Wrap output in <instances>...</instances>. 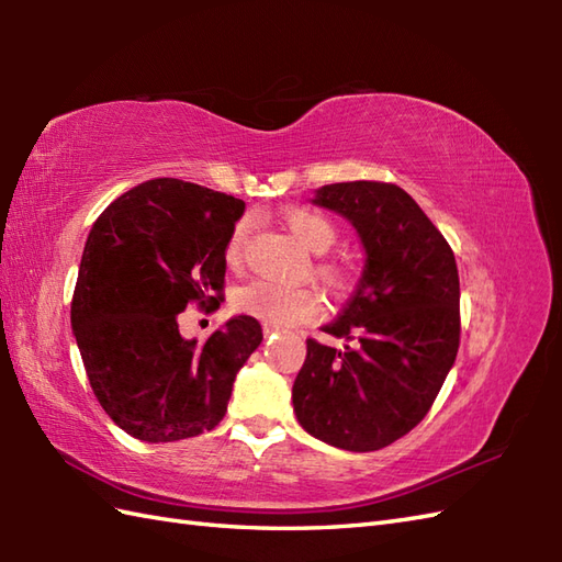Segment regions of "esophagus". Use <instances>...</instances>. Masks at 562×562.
I'll return each mask as SVG.
<instances>
[{
  "label": "esophagus",
  "instance_id": "obj_1",
  "mask_svg": "<svg viewBox=\"0 0 562 562\" xmlns=\"http://www.w3.org/2000/svg\"><path fill=\"white\" fill-rule=\"evenodd\" d=\"M280 328H274V326H268V324H262V333H266V336H272V333H278Z\"/></svg>",
  "mask_w": 562,
  "mask_h": 562
}]
</instances>
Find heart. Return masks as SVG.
<instances>
[{
    "label": "heart",
    "mask_w": 562,
    "mask_h": 562,
    "mask_svg": "<svg viewBox=\"0 0 562 562\" xmlns=\"http://www.w3.org/2000/svg\"><path fill=\"white\" fill-rule=\"evenodd\" d=\"M284 226L312 250V254H326L338 241V224L328 214L314 207H292L282 214ZM250 234V222L241 220L226 238L224 258L226 266L238 270L244 266V250ZM316 278L326 284L333 294L345 292L352 284L355 270L348 260L340 258H321L314 266ZM232 304L238 314L254 316L262 324L282 328L314 321L321 314V300L308 288H288L270 280H254L238 288L232 296Z\"/></svg>",
    "instance_id": "1"
}]
</instances>
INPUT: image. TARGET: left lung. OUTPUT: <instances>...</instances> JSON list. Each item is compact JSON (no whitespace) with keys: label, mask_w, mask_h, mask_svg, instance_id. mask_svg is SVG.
<instances>
[{"label":"left lung","mask_w":562,"mask_h":562,"mask_svg":"<svg viewBox=\"0 0 562 562\" xmlns=\"http://www.w3.org/2000/svg\"><path fill=\"white\" fill-rule=\"evenodd\" d=\"M352 222L367 266L328 336L306 340L294 379L296 420L321 441L376 451L408 435L432 408L461 340L453 250L403 188L381 181L324 186L314 198Z\"/></svg>","instance_id":"obj_1"}]
</instances>
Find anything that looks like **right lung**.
<instances>
[{"label": "right lung", "mask_w": 562, "mask_h": 562, "mask_svg": "<svg viewBox=\"0 0 562 562\" xmlns=\"http://www.w3.org/2000/svg\"><path fill=\"white\" fill-rule=\"evenodd\" d=\"M244 200L154 178L113 200L83 246L71 328L93 396L142 441H176L217 427L236 372L262 330L234 316L198 345L178 333L188 304L224 300L226 238Z\"/></svg>", "instance_id": "add662e5"}]
</instances>
